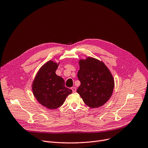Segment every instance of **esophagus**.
I'll return each instance as SVG.
<instances>
[{"label":"esophagus","mask_w":148,"mask_h":148,"mask_svg":"<svg viewBox=\"0 0 148 148\" xmlns=\"http://www.w3.org/2000/svg\"><path fill=\"white\" fill-rule=\"evenodd\" d=\"M71 89H72V91H73V93H75L76 91V87H72L71 88Z\"/></svg>","instance_id":"1"}]
</instances>
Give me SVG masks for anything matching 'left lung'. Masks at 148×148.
Instances as JSON below:
<instances>
[{
  "mask_svg": "<svg viewBox=\"0 0 148 148\" xmlns=\"http://www.w3.org/2000/svg\"><path fill=\"white\" fill-rule=\"evenodd\" d=\"M79 65L81 85L77 92L89 107L102 106L113 93L114 80L111 72L103 62L93 57L79 60Z\"/></svg>",
  "mask_w": 148,
  "mask_h": 148,
  "instance_id": "8db88e82",
  "label": "left lung"
}]
</instances>
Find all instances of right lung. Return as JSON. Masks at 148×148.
I'll return each instance as SVG.
<instances>
[{"label":"right lung","instance_id":"add662e5","mask_svg":"<svg viewBox=\"0 0 148 148\" xmlns=\"http://www.w3.org/2000/svg\"><path fill=\"white\" fill-rule=\"evenodd\" d=\"M58 63L50 60L38 70L32 82V90L37 101L50 110L60 107L72 90L65 87L64 80L56 75Z\"/></svg>","mask_w":148,"mask_h":148}]
</instances>
